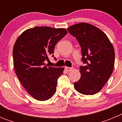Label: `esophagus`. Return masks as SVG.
Here are the masks:
<instances>
[{
    "instance_id": "1",
    "label": "esophagus",
    "mask_w": 122,
    "mask_h": 122,
    "mask_svg": "<svg viewBox=\"0 0 122 122\" xmlns=\"http://www.w3.org/2000/svg\"><path fill=\"white\" fill-rule=\"evenodd\" d=\"M65 70H66L67 72H70V71H72V70H73V68L66 66V67L65 68Z\"/></svg>"
}]
</instances>
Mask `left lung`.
<instances>
[{"mask_svg":"<svg viewBox=\"0 0 122 122\" xmlns=\"http://www.w3.org/2000/svg\"><path fill=\"white\" fill-rule=\"evenodd\" d=\"M81 48V76L74 84L78 92L94 95L104 87L113 71L115 60L114 48L103 32L87 23L74 24L68 28Z\"/></svg>","mask_w":122,"mask_h":122,"instance_id":"8db88e82","label":"left lung"}]
</instances>
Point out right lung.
Wrapping results in <instances>:
<instances>
[{"instance_id":"1","label":"right lung","mask_w":122,"mask_h":122,"mask_svg":"<svg viewBox=\"0 0 122 122\" xmlns=\"http://www.w3.org/2000/svg\"><path fill=\"white\" fill-rule=\"evenodd\" d=\"M67 33L65 29L35 27L24 31L16 41L13 50L15 71L23 87L36 100H49L56 93L57 79L64 68L45 63L49 56L56 59L55 46Z\"/></svg>"}]
</instances>
